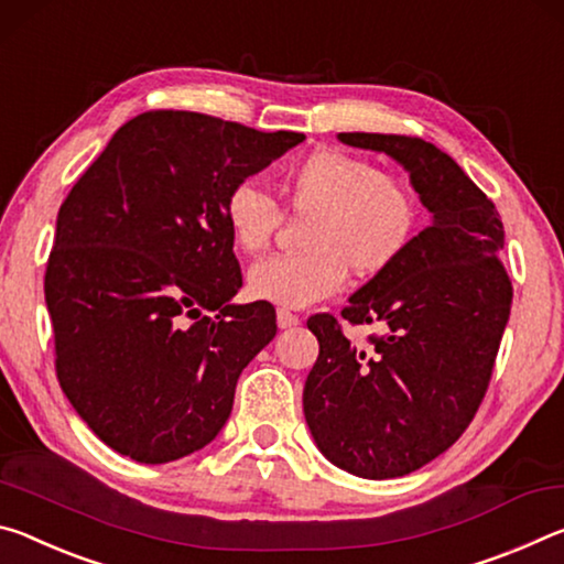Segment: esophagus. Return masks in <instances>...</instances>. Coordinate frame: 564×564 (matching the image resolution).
Instances as JSON below:
<instances>
[{
	"label": "esophagus",
	"mask_w": 564,
	"mask_h": 564,
	"mask_svg": "<svg viewBox=\"0 0 564 564\" xmlns=\"http://www.w3.org/2000/svg\"><path fill=\"white\" fill-rule=\"evenodd\" d=\"M300 325V317L292 315L290 310H276V327L280 329H292Z\"/></svg>",
	"instance_id": "esophagus-1"
}]
</instances>
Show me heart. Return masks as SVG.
I'll list each match as a JSON object with an SVG mask.
<instances>
[{
    "instance_id": "1",
    "label": "heart",
    "mask_w": 564,
    "mask_h": 564,
    "mask_svg": "<svg viewBox=\"0 0 564 564\" xmlns=\"http://www.w3.org/2000/svg\"><path fill=\"white\" fill-rule=\"evenodd\" d=\"M282 192L304 225L300 254H276L252 264L254 300L282 310L310 307L345 288L347 272L372 280L408 254L420 229V199L402 177L377 170L365 156L317 150L282 177ZM232 242L247 254L270 245L282 209L254 182H239L225 199Z\"/></svg>"
}]
</instances>
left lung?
Instances as JSON below:
<instances>
[{
  "label": "left lung",
  "mask_w": 564,
  "mask_h": 564,
  "mask_svg": "<svg viewBox=\"0 0 564 564\" xmlns=\"http://www.w3.org/2000/svg\"><path fill=\"white\" fill-rule=\"evenodd\" d=\"M410 172L430 227L390 272L359 288L343 317L382 335L357 347L332 315L310 317L319 357L304 382V420L332 465L365 479L410 475L449 449L490 384L512 307L492 199L449 154L420 137L343 132Z\"/></svg>",
  "instance_id": "left-lung-1"
}]
</instances>
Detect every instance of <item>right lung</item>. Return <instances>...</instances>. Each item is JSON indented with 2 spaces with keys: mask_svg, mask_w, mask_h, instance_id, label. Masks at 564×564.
Instances as JSON below:
<instances>
[{
  "mask_svg": "<svg viewBox=\"0 0 564 564\" xmlns=\"http://www.w3.org/2000/svg\"><path fill=\"white\" fill-rule=\"evenodd\" d=\"M302 140L154 109L62 202L44 274L57 380L119 455L172 463L225 427L239 375L276 335L270 302H229L242 272L225 199Z\"/></svg>",
  "mask_w": 564,
  "mask_h": 564,
  "instance_id": "right-lung-1",
  "label": "right lung"
}]
</instances>
